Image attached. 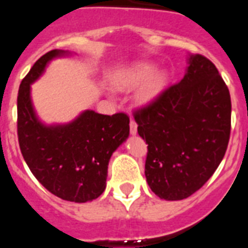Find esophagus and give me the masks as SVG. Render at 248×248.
<instances>
[{"label": "esophagus", "mask_w": 248, "mask_h": 248, "mask_svg": "<svg viewBox=\"0 0 248 248\" xmlns=\"http://www.w3.org/2000/svg\"><path fill=\"white\" fill-rule=\"evenodd\" d=\"M129 125H130V134H133V135L137 134V133H138V124H137V122L131 119L130 120V124H129Z\"/></svg>", "instance_id": "34e87169"}]
</instances>
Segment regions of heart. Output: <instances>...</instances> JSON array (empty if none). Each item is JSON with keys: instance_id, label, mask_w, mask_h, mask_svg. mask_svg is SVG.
Instances as JSON below:
<instances>
[{"instance_id": "1", "label": "heart", "mask_w": 248, "mask_h": 248, "mask_svg": "<svg viewBox=\"0 0 248 248\" xmlns=\"http://www.w3.org/2000/svg\"><path fill=\"white\" fill-rule=\"evenodd\" d=\"M154 65L150 63H139L122 72L115 79L119 88H131L145 80L139 92V100L146 103L155 98L165 84V76L163 73H153Z\"/></svg>"}]
</instances>
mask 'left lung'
<instances>
[{
	"label": "left lung",
	"instance_id": "1",
	"mask_svg": "<svg viewBox=\"0 0 248 248\" xmlns=\"http://www.w3.org/2000/svg\"><path fill=\"white\" fill-rule=\"evenodd\" d=\"M133 115L138 133L148 144L146 181L160 199L189 198L225 156L231 98L217 68L202 54H191L183 79Z\"/></svg>",
	"mask_w": 248,
	"mask_h": 248
}]
</instances>
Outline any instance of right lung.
<instances>
[{
  "label": "right lung",
  "mask_w": 248,
  "mask_h": 248,
  "mask_svg": "<svg viewBox=\"0 0 248 248\" xmlns=\"http://www.w3.org/2000/svg\"><path fill=\"white\" fill-rule=\"evenodd\" d=\"M63 53L54 49L43 54L22 79L17 135L23 159L48 191L63 200L87 202L104 191L109 159L129 135V117L85 110L67 125H43L32 107L31 84L50 59Z\"/></svg>",
  "instance_id": "obj_1"
}]
</instances>
